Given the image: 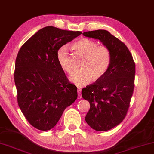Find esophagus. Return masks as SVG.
<instances>
[{
	"instance_id": "obj_1",
	"label": "esophagus",
	"mask_w": 154,
	"mask_h": 154,
	"mask_svg": "<svg viewBox=\"0 0 154 154\" xmlns=\"http://www.w3.org/2000/svg\"><path fill=\"white\" fill-rule=\"evenodd\" d=\"M77 93H78V99H81L82 98V90L80 88H78L77 89Z\"/></svg>"
}]
</instances>
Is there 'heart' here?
<instances>
[{"label": "heart", "instance_id": "obj_1", "mask_svg": "<svg viewBox=\"0 0 154 154\" xmlns=\"http://www.w3.org/2000/svg\"><path fill=\"white\" fill-rule=\"evenodd\" d=\"M73 48L78 54L84 57V59L80 65L81 68L70 75L71 82L81 87L88 84L92 77L94 80H97L106 74L111 63V52L106 46L98 45L95 41L84 38L76 41L73 44ZM57 59L64 71L71 72L72 67L66 45L57 50Z\"/></svg>", "mask_w": 154, "mask_h": 154}]
</instances>
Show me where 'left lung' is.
I'll return each mask as SVG.
<instances>
[{"label": "left lung", "mask_w": 154, "mask_h": 154, "mask_svg": "<svg viewBox=\"0 0 154 154\" xmlns=\"http://www.w3.org/2000/svg\"><path fill=\"white\" fill-rule=\"evenodd\" d=\"M84 36L100 40L111 52V63L104 76L82 90L90 103L85 120L98 131L111 129L127 113L134 89L136 65L128 48L104 29L85 32Z\"/></svg>", "instance_id": "left-lung-1"}]
</instances>
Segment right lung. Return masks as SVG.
<instances>
[{
	"instance_id": "obj_1",
	"label": "right lung",
	"mask_w": 154,
	"mask_h": 154,
	"mask_svg": "<svg viewBox=\"0 0 154 154\" xmlns=\"http://www.w3.org/2000/svg\"><path fill=\"white\" fill-rule=\"evenodd\" d=\"M81 34L45 27L18 52L14 70L18 104L29 123L38 130L53 128L66 108L77 100V87L59 66L57 52Z\"/></svg>"
}]
</instances>
